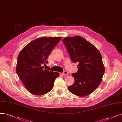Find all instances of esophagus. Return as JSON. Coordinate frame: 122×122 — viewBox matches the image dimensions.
I'll return each mask as SVG.
<instances>
[{"instance_id":"obj_1","label":"esophagus","mask_w":122,"mask_h":122,"mask_svg":"<svg viewBox=\"0 0 122 122\" xmlns=\"http://www.w3.org/2000/svg\"><path fill=\"white\" fill-rule=\"evenodd\" d=\"M62 75H65V76H66L68 75V72L66 71H64V72H62Z\"/></svg>"}]
</instances>
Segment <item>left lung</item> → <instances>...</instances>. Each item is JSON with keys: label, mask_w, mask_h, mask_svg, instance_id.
<instances>
[{"label": "left lung", "mask_w": 122, "mask_h": 122, "mask_svg": "<svg viewBox=\"0 0 122 122\" xmlns=\"http://www.w3.org/2000/svg\"><path fill=\"white\" fill-rule=\"evenodd\" d=\"M62 41L72 61L79 63L77 72L72 74L75 81L68 87L69 91L79 97L90 95L100 85L105 72L100 51L80 36L66 37Z\"/></svg>", "instance_id": "8db88e82"}]
</instances>
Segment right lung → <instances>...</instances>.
<instances>
[{
    "instance_id": "1",
    "label": "right lung",
    "mask_w": 122,
    "mask_h": 122,
    "mask_svg": "<svg viewBox=\"0 0 122 122\" xmlns=\"http://www.w3.org/2000/svg\"><path fill=\"white\" fill-rule=\"evenodd\" d=\"M61 40L60 37L38 38L29 43L19 53L17 74L30 93L42 95L52 90L60 74L44 70L42 65L48 62V55Z\"/></svg>"
}]
</instances>
